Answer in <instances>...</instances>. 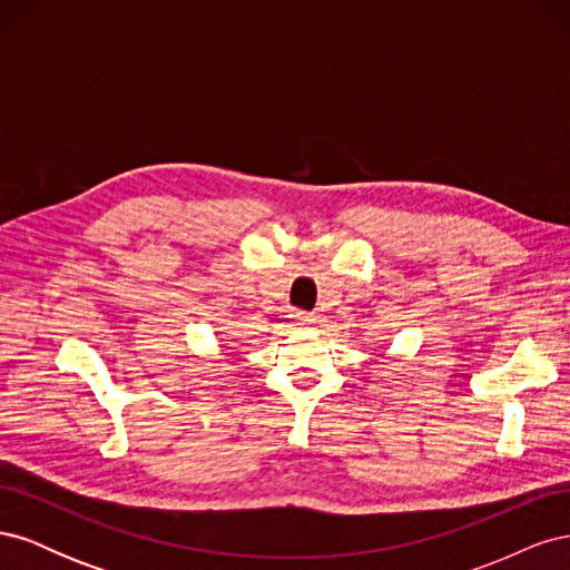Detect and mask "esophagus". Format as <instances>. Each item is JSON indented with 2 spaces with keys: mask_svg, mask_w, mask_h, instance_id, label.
<instances>
[{
  "mask_svg": "<svg viewBox=\"0 0 570 570\" xmlns=\"http://www.w3.org/2000/svg\"><path fill=\"white\" fill-rule=\"evenodd\" d=\"M292 321H295L297 325H312V323H316V316L308 312H295L292 314Z\"/></svg>",
  "mask_w": 570,
  "mask_h": 570,
  "instance_id": "esophagus-1",
  "label": "esophagus"
}]
</instances>
